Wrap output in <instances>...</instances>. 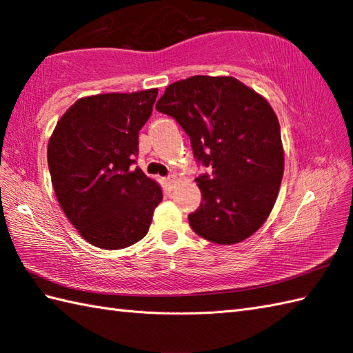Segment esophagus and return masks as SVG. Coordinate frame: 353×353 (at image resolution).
Wrapping results in <instances>:
<instances>
[{
    "label": "esophagus",
    "mask_w": 353,
    "mask_h": 353,
    "mask_svg": "<svg viewBox=\"0 0 353 353\" xmlns=\"http://www.w3.org/2000/svg\"><path fill=\"white\" fill-rule=\"evenodd\" d=\"M165 182H167V185L170 186V188H172V186L176 185V176H168L167 179H165Z\"/></svg>",
    "instance_id": "34e87169"
}]
</instances>
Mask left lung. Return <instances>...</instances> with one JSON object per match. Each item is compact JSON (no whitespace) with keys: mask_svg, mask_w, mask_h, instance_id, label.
Segmentation results:
<instances>
[{"mask_svg":"<svg viewBox=\"0 0 353 353\" xmlns=\"http://www.w3.org/2000/svg\"><path fill=\"white\" fill-rule=\"evenodd\" d=\"M156 110L181 124L196 161L211 170L196 182L200 208L192 230L235 244L268 219L283 176L281 127L268 101L234 77L194 76L165 89Z\"/></svg>","mask_w":353,"mask_h":353,"instance_id":"left-lung-1","label":"left lung"}]
</instances>
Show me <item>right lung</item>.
Returning <instances> with one entry per match:
<instances>
[{
    "mask_svg": "<svg viewBox=\"0 0 353 353\" xmlns=\"http://www.w3.org/2000/svg\"><path fill=\"white\" fill-rule=\"evenodd\" d=\"M157 89L80 99L48 142V168L59 205L88 243L118 250L144 238L162 190L139 167V130Z\"/></svg>",
    "mask_w": 353,
    "mask_h": 353,
    "instance_id": "1",
    "label": "right lung"
}]
</instances>
